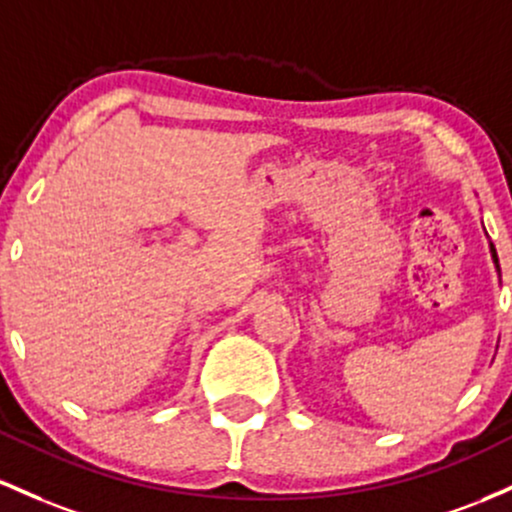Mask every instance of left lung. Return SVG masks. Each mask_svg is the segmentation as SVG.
<instances>
[{"label": "left lung", "instance_id": "left-lung-1", "mask_svg": "<svg viewBox=\"0 0 512 512\" xmlns=\"http://www.w3.org/2000/svg\"><path fill=\"white\" fill-rule=\"evenodd\" d=\"M491 256H493V263H496V268H498V254H496V246L491 244ZM498 271H501V268H498Z\"/></svg>", "mask_w": 512, "mask_h": 512}]
</instances>
